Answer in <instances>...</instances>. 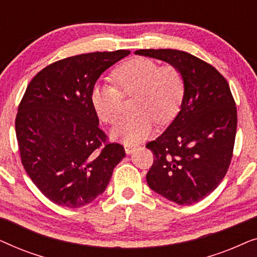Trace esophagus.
<instances>
[{"instance_id": "obj_1", "label": "esophagus", "mask_w": 257, "mask_h": 257, "mask_svg": "<svg viewBox=\"0 0 257 257\" xmlns=\"http://www.w3.org/2000/svg\"><path fill=\"white\" fill-rule=\"evenodd\" d=\"M124 147H125L126 154H131L133 151H135V149H136V146H133V145H125Z\"/></svg>"}]
</instances>
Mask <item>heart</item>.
Wrapping results in <instances>:
<instances>
[{
    "label": "heart",
    "instance_id": "obj_1",
    "mask_svg": "<svg viewBox=\"0 0 257 257\" xmlns=\"http://www.w3.org/2000/svg\"><path fill=\"white\" fill-rule=\"evenodd\" d=\"M114 85L98 83L91 92V103L101 121L114 124L121 110V94L131 96L135 113L112 128L111 137L135 145L152 135L156 120L171 121L180 108L185 79L174 65L159 66L153 59L136 57L122 63L112 73Z\"/></svg>",
    "mask_w": 257,
    "mask_h": 257
}]
</instances>
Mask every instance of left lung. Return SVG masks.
<instances>
[{
    "label": "left lung",
    "instance_id": "obj_1",
    "mask_svg": "<svg viewBox=\"0 0 257 257\" xmlns=\"http://www.w3.org/2000/svg\"><path fill=\"white\" fill-rule=\"evenodd\" d=\"M135 54L177 66L185 79L178 115L146 145L154 154L147 184L178 205L199 202L219 186L233 157L237 113L229 85L215 68L188 52L142 49Z\"/></svg>",
    "mask_w": 257,
    "mask_h": 257
}]
</instances>
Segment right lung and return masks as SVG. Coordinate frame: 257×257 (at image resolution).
I'll list each match as a JSON object with an SVG mask.
<instances>
[{
    "mask_svg": "<svg viewBox=\"0 0 257 257\" xmlns=\"http://www.w3.org/2000/svg\"><path fill=\"white\" fill-rule=\"evenodd\" d=\"M128 50L73 56L48 65L28 85L15 128L22 165L56 205L78 208L104 193L125 157L107 144L91 103L101 73Z\"/></svg>",
    "mask_w": 257,
    "mask_h": 257,
    "instance_id": "right-lung-1",
    "label": "right lung"
}]
</instances>
